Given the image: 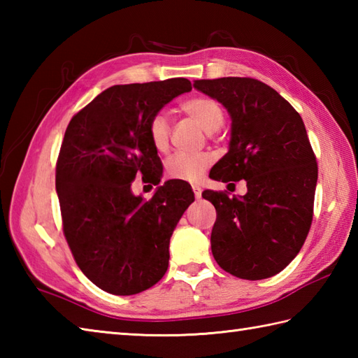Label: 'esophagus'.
<instances>
[{"instance_id":"esophagus-1","label":"esophagus","mask_w":358,"mask_h":358,"mask_svg":"<svg viewBox=\"0 0 358 358\" xmlns=\"http://www.w3.org/2000/svg\"><path fill=\"white\" fill-rule=\"evenodd\" d=\"M192 191H194V195H195V199H196V200L201 199V187H200V186L194 185V186H192Z\"/></svg>"}]
</instances>
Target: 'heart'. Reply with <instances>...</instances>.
I'll return each mask as SVG.
<instances>
[{"instance_id":"heart-1","label":"heart","mask_w":358,"mask_h":358,"mask_svg":"<svg viewBox=\"0 0 358 358\" xmlns=\"http://www.w3.org/2000/svg\"><path fill=\"white\" fill-rule=\"evenodd\" d=\"M181 110L192 117L203 131L212 134L223 126V108L214 98L206 95L192 96L181 103ZM149 140L158 152H166L171 140V123L164 113H155L148 126ZM212 163V158L203 152H177L166 159L164 171L169 178L195 183L203 178L204 172Z\"/></svg>"}]
</instances>
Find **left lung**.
Here are the masks:
<instances>
[{
    "label": "left lung",
    "instance_id": "1",
    "mask_svg": "<svg viewBox=\"0 0 358 358\" xmlns=\"http://www.w3.org/2000/svg\"><path fill=\"white\" fill-rule=\"evenodd\" d=\"M194 87L222 103L232 120L229 150L214 166V180H246L248 187L243 196L203 192L217 210L212 254L238 278L275 275L300 252L313 223L318 167L305 123L255 78L196 80Z\"/></svg>",
    "mask_w": 358,
    "mask_h": 358
}]
</instances>
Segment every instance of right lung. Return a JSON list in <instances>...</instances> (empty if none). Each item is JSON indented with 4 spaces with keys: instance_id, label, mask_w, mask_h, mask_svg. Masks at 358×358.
Segmentation results:
<instances>
[{
    "instance_id": "1",
    "label": "right lung",
    "mask_w": 358,
    "mask_h": 358,
    "mask_svg": "<svg viewBox=\"0 0 358 358\" xmlns=\"http://www.w3.org/2000/svg\"><path fill=\"white\" fill-rule=\"evenodd\" d=\"M191 89L186 78L112 86L66 129L55 172L63 232L78 268L106 292L146 291L169 266V241L194 201L192 189L171 180L146 201L131 185L140 173L159 183L149 121Z\"/></svg>"
}]
</instances>
